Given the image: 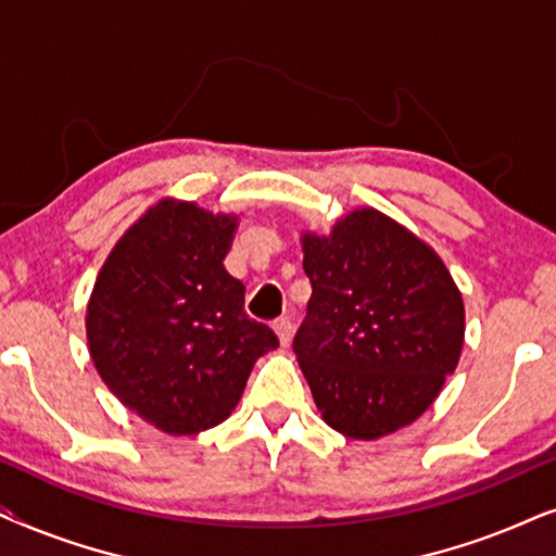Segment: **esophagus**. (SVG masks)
<instances>
[{
    "label": "esophagus",
    "mask_w": 556,
    "mask_h": 556,
    "mask_svg": "<svg viewBox=\"0 0 556 556\" xmlns=\"http://www.w3.org/2000/svg\"><path fill=\"white\" fill-rule=\"evenodd\" d=\"M274 332H277L279 343L290 345V340H292V320H290V317H279V320H274Z\"/></svg>",
    "instance_id": "1"
}]
</instances>
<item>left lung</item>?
<instances>
[{"mask_svg":"<svg viewBox=\"0 0 556 556\" xmlns=\"http://www.w3.org/2000/svg\"><path fill=\"white\" fill-rule=\"evenodd\" d=\"M313 285L294 353L317 409L353 440L412 425L463 351L465 307L442 258L383 213L302 236Z\"/></svg>","mask_w":556,"mask_h":556,"instance_id":"obj_1","label":"left lung"}]
</instances>
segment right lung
Wrapping results in <instances>:
<instances>
[{
  "label": "right lung",
  "mask_w": 556,
  "mask_h": 556,
  "mask_svg": "<svg viewBox=\"0 0 556 556\" xmlns=\"http://www.w3.org/2000/svg\"><path fill=\"white\" fill-rule=\"evenodd\" d=\"M236 216L160 201L111 249L88 300L93 366L118 402L167 434H195L239 404L258 355L279 345L243 313L226 271Z\"/></svg>",
  "instance_id": "right-lung-1"
}]
</instances>
